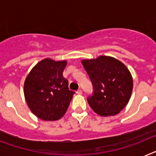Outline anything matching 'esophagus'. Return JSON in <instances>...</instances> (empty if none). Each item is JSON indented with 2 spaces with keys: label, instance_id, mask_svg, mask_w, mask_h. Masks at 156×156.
Segmentation results:
<instances>
[{
  "label": "esophagus",
  "instance_id": "1",
  "mask_svg": "<svg viewBox=\"0 0 156 156\" xmlns=\"http://www.w3.org/2000/svg\"><path fill=\"white\" fill-rule=\"evenodd\" d=\"M83 93V92H82V90L79 89V90H77L76 91V94H78V95H81V94Z\"/></svg>",
  "mask_w": 156,
  "mask_h": 156
}]
</instances>
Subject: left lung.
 <instances>
[{
  "mask_svg": "<svg viewBox=\"0 0 156 156\" xmlns=\"http://www.w3.org/2000/svg\"><path fill=\"white\" fill-rule=\"evenodd\" d=\"M81 62L93 85V94L87 99L90 107L102 116L118 114L132 95L133 80L129 70L111 56H100Z\"/></svg>",
  "mask_w": 156,
  "mask_h": 156,
  "instance_id": "8db88e82",
  "label": "left lung"
}]
</instances>
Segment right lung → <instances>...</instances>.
Listing matches in <instances>:
<instances>
[{
    "mask_svg": "<svg viewBox=\"0 0 156 156\" xmlns=\"http://www.w3.org/2000/svg\"><path fill=\"white\" fill-rule=\"evenodd\" d=\"M66 65V60L47 58L33 67L25 79V100L32 112L40 119L54 121L67 112L75 92L69 90V81L63 76Z\"/></svg>",
    "mask_w": 156,
    "mask_h": 156,
    "instance_id": "right-lung-1",
    "label": "right lung"
}]
</instances>
